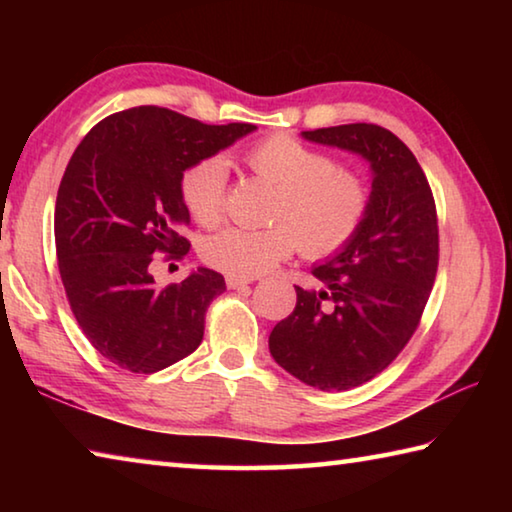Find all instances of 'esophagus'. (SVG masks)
I'll list each match as a JSON object with an SVG mask.
<instances>
[{
  "label": "esophagus",
  "mask_w": 512,
  "mask_h": 512,
  "mask_svg": "<svg viewBox=\"0 0 512 512\" xmlns=\"http://www.w3.org/2000/svg\"><path fill=\"white\" fill-rule=\"evenodd\" d=\"M250 282H253V277H239V275H228V277H225V284H228V289L248 287Z\"/></svg>",
  "instance_id": "esophagus-1"
}]
</instances>
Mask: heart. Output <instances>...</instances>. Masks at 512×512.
Returning <instances> with one entry per match:
<instances>
[{"instance_id": "heart-1", "label": "heart", "mask_w": 512, "mask_h": 512, "mask_svg": "<svg viewBox=\"0 0 512 512\" xmlns=\"http://www.w3.org/2000/svg\"><path fill=\"white\" fill-rule=\"evenodd\" d=\"M244 162L257 178L275 187L262 230L228 228L203 244V259L219 271L257 277L293 250L325 259L352 244L370 212V187L361 173L336 164L327 153L287 133L268 135L250 146ZM180 194L201 225L223 219L228 198V164L205 158L183 173Z\"/></svg>"}]
</instances>
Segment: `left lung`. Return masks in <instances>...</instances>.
<instances>
[{"label":"left lung","mask_w":512,"mask_h":512,"mask_svg":"<svg viewBox=\"0 0 512 512\" xmlns=\"http://www.w3.org/2000/svg\"><path fill=\"white\" fill-rule=\"evenodd\" d=\"M302 137L366 158L372 201L352 244L311 268L325 289L296 287V309L273 327L268 350L307 386L350 391L391 366L420 325L438 271L436 203L415 155L386 128L343 124Z\"/></svg>","instance_id":"left-lung-1"}]
</instances>
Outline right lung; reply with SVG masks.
<instances>
[{"mask_svg": "<svg viewBox=\"0 0 512 512\" xmlns=\"http://www.w3.org/2000/svg\"><path fill=\"white\" fill-rule=\"evenodd\" d=\"M255 128L140 106L99 121L76 146L56 198L58 271L83 334L115 366L151 375L201 345L223 275L198 268L158 289L151 264L189 250L183 173Z\"/></svg>", "mask_w": 512, "mask_h": 512, "instance_id": "right-lung-1", "label": "right lung"}]
</instances>
